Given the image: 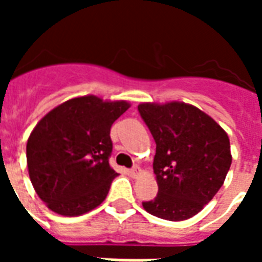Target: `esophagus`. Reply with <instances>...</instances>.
<instances>
[{"instance_id": "esophagus-1", "label": "esophagus", "mask_w": 262, "mask_h": 262, "mask_svg": "<svg viewBox=\"0 0 262 262\" xmlns=\"http://www.w3.org/2000/svg\"><path fill=\"white\" fill-rule=\"evenodd\" d=\"M129 174H130V177H133V178H137V177L142 176V170H140V167L135 165L132 170H129Z\"/></svg>"}]
</instances>
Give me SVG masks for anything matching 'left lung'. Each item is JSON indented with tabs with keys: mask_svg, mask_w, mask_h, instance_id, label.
<instances>
[{
	"mask_svg": "<svg viewBox=\"0 0 262 262\" xmlns=\"http://www.w3.org/2000/svg\"><path fill=\"white\" fill-rule=\"evenodd\" d=\"M139 112L156 140L153 170L157 196L143 208L180 222L199 213L223 185L231 165L225 129L191 103L142 102Z\"/></svg>",
	"mask_w": 262,
	"mask_h": 262,
	"instance_id": "obj_1",
	"label": "left lung"
}]
</instances>
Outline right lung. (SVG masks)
I'll use <instances>...</instances> for the list:
<instances>
[{
  "mask_svg": "<svg viewBox=\"0 0 262 262\" xmlns=\"http://www.w3.org/2000/svg\"><path fill=\"white\" fill-rule=\"evenodd\" d=\"M127 101L71 98L43 116L26 143L29 178L52 212L80 216L99 206L118 172L111 168V126Z\"/></svg>",
  "mask_w": 262,
  "mask_h": 262,
  "instance_id": "1",
  "label": "right lung"
}]
</instances>
